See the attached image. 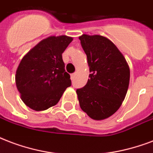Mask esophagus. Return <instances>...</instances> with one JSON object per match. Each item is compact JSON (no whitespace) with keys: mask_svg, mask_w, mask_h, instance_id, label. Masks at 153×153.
<instances>
[{"mask_svg":"<svg viewBox=\"0 0 153 153\" xmlns=\"http://www.w3.org/2000/svg\"><path fill=\"white\" fill-rule=\"evenodd\" d=\"M75 76H76V73L71 74V79H72V80H74V79H75Z\"/></svg>","mask_w":153,"mask_h":153,"instance_id":"34e87169","label":"esophagus"}]
</instances>
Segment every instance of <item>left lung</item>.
<instances>
[{
  "instance_id": "left-lung-1",
  "label": "left lung",
  "mask_w": 153,
  "mask_h": 153,
  "mask_svg": "<svg viewBox=\"0 0 153 153\" xmlns=\"http://www.w3.org/2000/svg\"><path fill=\"white\" fill-rule=\"evenodd\" d=\"M79 39L91 73L87 84L76 89L80 108L92 119H106L125 100L129 67L117 46L105 36L83 34Z\"/></svg>"
}]
</instances>
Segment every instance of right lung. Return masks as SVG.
I'll return each instance as SVG.
<instances>
[{"label":"right lung","instance_id":"1","mask_svg":"<svg viewBox=\"0 0 153 153\" xmlns=\"http://www.w3.org/2000/svg\"><path fill=\"white\" fill-rule=\"evenodd\" d=\"M72 41L70 36H49L21 60L15 79L21 100L28 107L35 111L48 109L57 104L71 86L62 53Z\"/></svg>","mask_w":153,"mask_h":153}]
</instances>
